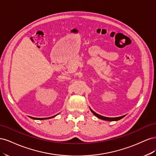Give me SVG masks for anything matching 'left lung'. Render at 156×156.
Listing matches in <instances>:
<instances>
[{
    "label": "left lung",
    "instance_id": "left-lung-1",
    "mask_svg": "<svg viewBox=\"0 0 156 156\" xmlns=\"http://www.w3.org/2000/svg\"><path fill=\"white\" fill-rule=\"evenodd\" d=\"M91 111L92 112L93 114L95 115L96 116H97L98 119H101V120H107V121H117V120H119L120 119H122V118H124V116H120V117H116V118H108V117H105V116H103L101 115H100L97 114V113H96L94 111H93L91 108H90Z\"/></svg>",
    "mask_w": 156,
    "mask_h": 156
}]
</instances>
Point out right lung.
<instances>
[{
  "label": "right lung",
  "instance_id": "right-lung-1",
  "mask_svg": "<svg viewBox=\"0 0 156 156\" xmlns=\"http://www.w3.org/2000/svg\"><path fill=\"white\" fill-rule=\"evenodd\" d=\"M53 117H55V116H52V117H49V118H43V119H40V120H45V119H51V118H53Z\"/></svg>",
  "mask_w": 156,
  "mask_h": 156
}]
</instances>
